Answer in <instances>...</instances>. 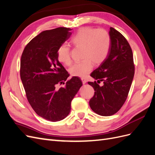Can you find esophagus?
<instances>
[{"mask_svg":"<svg viewBox=\"0 0 155 155\" xmlns=\"http://www.w3.org/2000/svg\"><path fill=\"white\" fill-rule=\"evenodd\" d=\"M81 79V81H82V83H83V84H85V83H87V80H86V79H85V78H82Z\"/></svg>","mask_w":155,"mask_h":155,"instance_id":"esophagus-1","label":"esophagus"}]
</instances>
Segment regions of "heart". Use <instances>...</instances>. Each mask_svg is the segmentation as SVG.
Returning <instances> with one entry per match:
<instances>
[{"mask_svg": "<svg viewBox=\"0 0 155 155\" xmlns=\"http://www.w3.org/2000/svg\"><path fill=\"white\" fill-rule=\"evenodd\" d=\"M71 43L77 47H83L82 61L77 63L70 68L72 76L83 78L90 72L94 63L99 65L104 63L109 55L111 39L109 32L104 29H96L91 27H84L74 34ZM58 58L61 63L71 64L72 58L70 46L61 45L58 50Z\"/></svg>", "mask_w": 155, "mask_h": 155, "instance_id": "1", "label": "heart"}]
</instances>
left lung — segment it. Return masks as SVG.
<instances>
[{
	"instance_id": "1",
	"label": "left lung",
	"mask_w": 155,
	"mask_h": 155,
	"mask_svg": "<svg viewBox=\"0 0 155 155\" xmlns=\"http://www.w3.org/2000/svg\"><path fill=\"white\" fill-rule=\"evenodd\" d=\"M109 35L111 45L109 55L91 74L98 83L103 81L104 85L100 87L96 81L88 82L94 89L89 105L94 112L104 116L114 114L123 106L134 75L133 51L128 41L112 27Z\"/></svg>"
}]
</instances>
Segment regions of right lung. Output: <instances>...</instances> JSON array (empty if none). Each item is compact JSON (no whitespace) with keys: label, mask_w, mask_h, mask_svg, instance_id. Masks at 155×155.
<instances>
[{"label":"right lung","mask_w":155,"mask_h":155,"mask_svg":"<svg viewBox=\"0 0 155 155\" xmlns=\"http://www.w3.org/2000/svg\"><path fill=\"white\" fill-rule=\"evenodd\" d=\"M71 29L59 27L42 31L23 50L20 75L27 100L37 115L50 121L62 120L71 110V101L82 86L74 76L63 85L70 74L58 58L59 46L69 39Z\"/></svg>","instance_id":"right-lung-1"}]
</instances>
